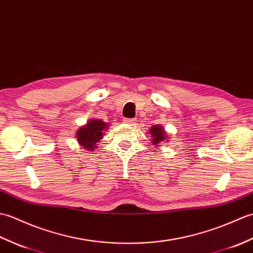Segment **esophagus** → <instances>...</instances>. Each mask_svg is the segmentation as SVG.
Wrapping results in <instances>:
<instances>
[{"mask_svg": "<svg viewBox=\"0 0 253 253\" xmlns=\"http://www.w3.org/2000/svg\"><path fill=\"white\" fill-rule=\"evenodd\" d=\"M123 123H126L127 126H134L135 125V119H131V118H125L123 119Z\"/></svg>", "mask_w": 253, "mask_h": 253, "instance_id": "esophagus-1", "label": "esophagus"}]
</instances>
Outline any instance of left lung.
Masks as SVG:
<instances>
[{"label":"left lung","mask_w":253,"mask_h":253,"mask_svg":"<svg viewBox=\"0 0 253 253\" xmlns=\"http://www.w3.org/2000/svg\"><path fill=\"white\" fill-rule=\"evenodd\" d=\"M149 134H150L151 138H153L154 145H158L161 142H164V141H166V139L169 138L167 136L165 128L162 127L160 125H156L154 126H151L149 130Z\"/></svg>","instance_id":"left-lung-1"}]
</instances>
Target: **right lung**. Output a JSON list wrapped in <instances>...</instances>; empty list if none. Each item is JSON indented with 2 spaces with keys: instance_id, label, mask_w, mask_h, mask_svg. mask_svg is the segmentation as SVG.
<instances>
[{
  "instance_id": "right-lung-1",
  "label": "right lung",
  "mask_w": 253,
  "mask_h": 253,
  "mask_svg": "<svg viewBox=\"0 0 253 253\" xmlns=\"http://www.w3.org/2000/svg\"><path fill=\"white\" fill-rule=\"evenodd\" d=\"M107 125L102 120H89L85 126L78 130V142L83 146V148L87 150L97 148V143L102 139L104 131L107 130Z\"/></svg>"
}]
</instances>
